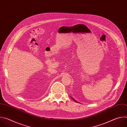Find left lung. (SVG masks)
Instances as JSON below:
<instances>
[{
    "label": "left lung",
    "mask_w": 127,
    "mask_h": 127,
    "mask_svg": "<svg viewBox=\"0 0 127 127\" xmlns=\"http://www.w3.org/2000/svg\"><path fill=\"white\" fill-rule=\"evenodd\" d=\"M70 97H71V98H72V99H73V100H74V101H75V102H78V101H76V100H75V99H74V98H73V97H71V96H70Z\"/></svg>",
    "instance_id": "1"
}]
</instances>
